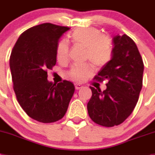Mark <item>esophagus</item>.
<instances>
[{"label": "esophagus", "instance_id": "obj_1", "mask_svg": "<svg viewBox=\"0 0 155 155\" xmlns=\"http://www.w3.org/2000/svg\"><path fill=\"white\" fill-rule=\"evenodd\" d=\"M83 87V86L81 85V84H79V83H75V88H76V90H79L80 88H82Z\"/></svg>", "mask_w": 155, "mask_h": 155}]
</instances>
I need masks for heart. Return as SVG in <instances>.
<instances>
[{
  "mask_svg": "<svg viewBox=\"0 0 155 155\" xmlns=\"http://www.w3.org/2000/svg\"><path fill=\"white\" fill-rule=\"evenodd\" d=\"M71 40L74 44L86 48L85 58L90 60L97 68L105 66L111 61L113 54L112 40L108 36L104 35L100 29L94 27L76 29L71 34ZM56 56L58 61H67L68 45L66 42H59L56 50ZM92 72V65L86 64L73 66L68 75L73 79L83 81Z\"/></svg>",
  "mask_w": 155,
  "mask_h": 155,
  "instance_id": "obj_1",
  "label": "heart"
}]
</instances>
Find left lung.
Here are the masks:
<instances>
[{"mask_svg": "<svg viewBox=\"0 0 155 155\" xmlns=\"http://www.w3.org/2000/svg\"><path fill=\"white\" fill-rule=\"evenodd\" d=\"M111 61L94 79L107 80V88L91 87L92 96L87 104L89 116L105 127L118 126L131 115L143 86V62L135 42L127 35L113 37Z\"/></svg>", "mask_w": 155, "mask_h": 155, "instance_id": "left-lung-1", "label": "left lung"}]
</instances>
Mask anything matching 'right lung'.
<instances>
[{"instance_id": "right-lung-1", "label": "right lung", "mask_w": 155, "mask_h": 155, "mask_svg": "<svg viewBox=\"0 0 155 155\" xmlns=\"http://www.w3.org/2000/svg\"><path fill=\"white\" fill-rule=\"evenodd\" d=\"M69 28L43 23L25 30L10 56L13 88L18 104L34 120L44 123L64 117L75 91L67 80L58 84L48 80V69L57 61L59 39Z\"/></svg>"}]
</instances>
